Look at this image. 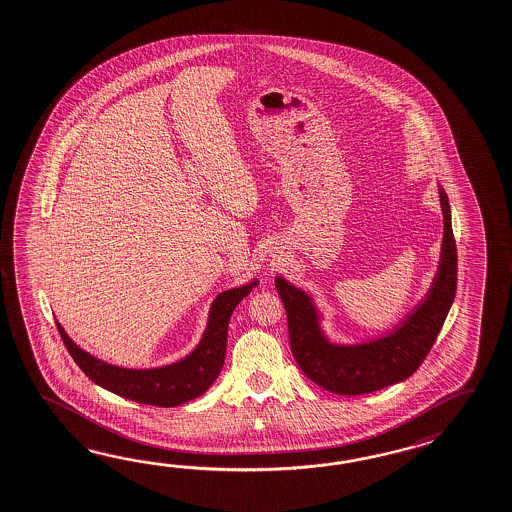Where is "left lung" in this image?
I'll return each instance as SVG.
<instances>
[{
	"instance_id": "8db88e82",
	"label": "left lung",
	"mask_w": 512,
	"mask_h": 512,
	"mask_svg": "<svg viewBox=\"0 0 512 512\" xmlns=\"http://www.w3.org/2000/svg\"><path fill=\"white\" fill-rule=\"evenodd\" d=\"M439 201L444 232L437 273L426 295L389 332L359 343L333 341L322 328L324 315L313 295L280 274L274 278L286 306L291 352L300 370L322 389L343 396L374 393L407 380L428 356L452 308L457 287L452 210L440 184Z\"/></svg>"
}]
</instances>
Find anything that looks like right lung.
Instances as JSON below:
<instances>
[{"mask_svg":"<svg viewBox=\"0 0 512 512\" xmlns=\"http://www.w3.org/2000/svg\"><path fill=\"white\" fill-rule=\"evenodd\" d=\"M258 284V278H254L249 284L221 291L210 306L199 343L190 354L162 367L127 369L112 365L73 343L62 324L55 322L73 361L99 387L138 404L177 407L206 393L217 380L225 363L226 333L232 311Z\"/></svg>","mask_w":512,"mask_h":512,"instance_id":"right-lung-1","label":"right lung"}]
</instances>
